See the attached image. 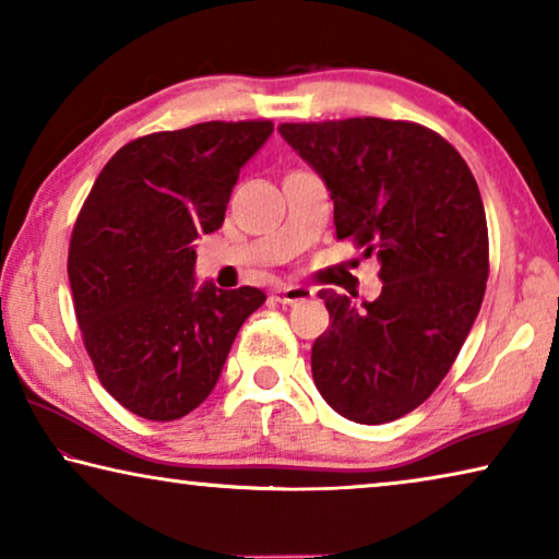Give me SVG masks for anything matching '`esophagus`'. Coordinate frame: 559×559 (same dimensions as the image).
<instances>
[{"instance_id":"1","label":"esophagus","mask_w":559,"mask_h":559,"mask_svg":"<svg viewBox=\"0 0 559 559\" xmlns=\"http://www.w3.org/2000/svg\"><path fill=\"white\" fill-rule=\"evenodd\" d=\"M311 296H313V288H306V286H281L273 290V301L286 304V306H294L298 301H308Z\"/></svg>"}]
</instances>
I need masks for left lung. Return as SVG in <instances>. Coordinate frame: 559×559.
I'll return each instance as SVG.
<instances>
[{"mask_svg":"<svg viewBox=\"0 0 559 559\" xmlns=\"http://www.w3.org/2000/svg\"><path fill=\"white\" fill-rule=\"evenodd\" d=\"M283 140L326 182L336 238L381 261V296L321 290L331 323L311 348L316 389L356 424L427 402L477 319L489 276L487 215L464 157L416 122H283Z\"/></svg>","mask_w":559,"mask_h":559,"instance_id":"8db88e82","label":"left lung"}]
</instances>
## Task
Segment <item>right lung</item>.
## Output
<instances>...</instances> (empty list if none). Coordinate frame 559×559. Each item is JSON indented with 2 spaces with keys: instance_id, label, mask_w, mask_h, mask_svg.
I'll use <instances>...</instances> for the list:
<instances>
[{
  "instance_id": "right-lung-1",
  "label": "right lung",
  "mask_w": 559,
  "mask_h": 559,
  "mask_svg": "<svg viewBox=\"0 0 559 559\" xmlns=\"http://www.w3.org/2000/svg\"><path fill=\"white\" fill-rule=\"evenodd\" d=\"M271 120L200 122L122 145L74 223L67 273L99 384L150 421L180 419L218 384L261 288H195V246L223 226Z\"/></svg>"
}]
</instances>
